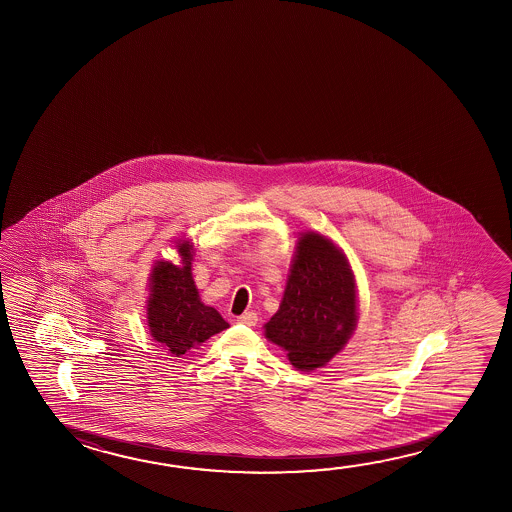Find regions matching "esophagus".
<instances>
[{
    "label": "esophagus",
    "instance_id": "34e87169",
    "mask_svg": "<svg viewBox=\"0 0 512 512\" xmlns=\"http://www.w3.org/2000/svg\"><path fill=\"white\" fill-rule=\"evenodd\" d=\"M257 320H259V318H257V313H253V311L237 316V323H243V325H248V327H253V325L257 323Z\"/></svg>",
    "mask_w": 512,
    "mask_h": 512
}]
</instances>
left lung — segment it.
<instances>
[{"label": "left lung", "mask_w": 512, "mask_h": 512, "mask_svg": "<svg viewBox=\"0 0 512 512\" xmlns=\"http://www.w3.org/2000/svg\"><path fill=\"white\" fill-rule=\"evenodd\" d=\"M356 282L347 257L327 237H298L286 291L264 325L269 341L286 350L298 370L323 367L356 329Z\"/></svg>", "instance_id": "1"}]
</instances>
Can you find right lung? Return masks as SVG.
Masks as SVG:
<instances>
[{"mask_svg": "<svg viewBox=\"0 0 512 512\" xmlns=\"http://www.w3.org/2000/svg\"><path fill=\"white\" fill-rule=\"evenodd\" d=\"M181 264L158 260L154 264L147 300V323L151 336L165 350L180 358L210 336L228 329V322L199 300L192 278V244L178 243Z\"/></svg>", "mask_w": 512, "mask_h": 512, "instance_id": "right-lung-1", "label": "right lung"}]
</instances>
